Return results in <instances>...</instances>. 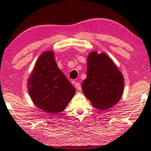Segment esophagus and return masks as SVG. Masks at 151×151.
<instances>
[{
	"instance_id": "34e87169",
	"label": "esophagus",
	"mask_w": 151,
	"mask_h": 151,
	"mask_svg": "<svg viewBox=\"0 0 151 151\" xmlns=\"http://www.w3.org/2000/svg\"><path fill=\"white\" fill-rule=\"evenodd\" d=\"M75 87H76V88L78 90V91H81V86L79 83H78V82L76 83Z\"/></svg>"
}]
</instances>
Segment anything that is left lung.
Wrapping results in <instances>:
<instances>
[{
	"label": "left lung",
	"mask_w": 151,
	"mask_h": 151,
	"mask_svg": "<svg viewBox=\"0 0 151 151\" xmlns=\"http://www.w3.org/2000/svg\"><path fill=\"white\" fill-rule=\"evenodd\" d=\"M123 74L107 54L91 52L87 58V77L83 92L94 108L107 110L117 104L123 96Z\"/></svg>",
	"instance_id": "8db88e82"
}]
</instances>
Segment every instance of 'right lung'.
<instances>
[{"mask_svg":"<svg viewBox=\"0 0 151 151\" xmlns=\"http://www.w3.org/2000/svg\"><path fill=\"white\" fill-rule=\"evenodd\" d=\"M53 50L41 53L27 81L28 93L34 105L50 114L64 111L76 89L58 67Z\"/></svg>","mask_w":151,"mask_h":151,"instance_id":"obj_1","label":"right lung"}]
</instances>
